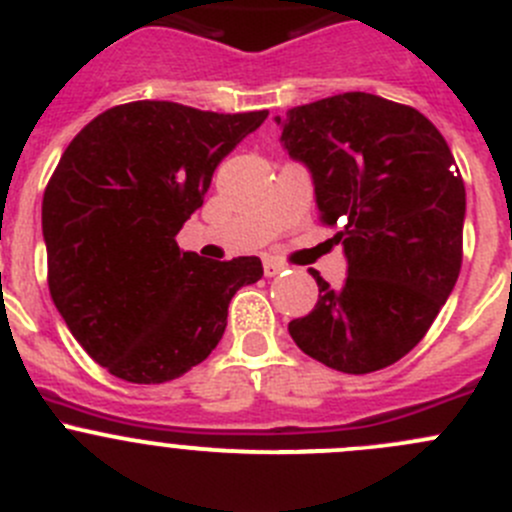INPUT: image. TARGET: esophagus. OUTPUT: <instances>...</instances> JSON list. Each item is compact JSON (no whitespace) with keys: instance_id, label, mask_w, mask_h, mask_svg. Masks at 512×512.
<instances>
[{"instance_id":"esophagus-1","label":"esophagus","mask_w":512,"mask_h":512,"mask_svg":"<svg viewBox=\"0 0 512 512\" xmlns=\"http://www.w3.org/2000/svg\"><path fill=\"white\" fill-rule=\"evenodd\" d=\"M282 270H285V265H282L280 260H272V257H267V260H265V275H267V277L280 275Z\"/></svg>"}]
</instances>
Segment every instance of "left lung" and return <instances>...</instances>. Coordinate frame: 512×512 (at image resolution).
Masks as SVG:
<instances>
[{
	"label": "left lung",
	"instance_id": "obj_1",
	"mask_svg": "<svg viewBox=\"0 0 512 512\" xmlns=\"http://www.w3.org/2000/svg\"><path fill=\"white\" fill-rule=\"evenodd\" d=\"M312 173L319 220L334 227L347 280H317L294 344L344 374H369L416 347L461 272L466 188L446 138L416 108L349 91L275 118Z\"/></svg>",
	"mask_w": 512,
	"mask_h": 512
}]
</instances>
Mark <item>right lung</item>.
<instances>
[{"label": "right lung", "instance_id": "obj_1", "mask_svg": "<svg viewBox=\"0 0 512 512\" xmlns=\"http://www.w3.org/2000/svg\"><path fill=\"white\" fill-rule=\"evenodd\" d=\"M267 111L173 101L113 106L76 133L44 190L49 292L76 342L131 384H163L218 347L260 257L218 262L175 242L215 168Z\"/></svg>", "mask_w": 512, "mask_h": 512}]
</instances>
